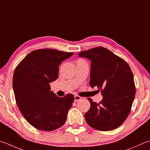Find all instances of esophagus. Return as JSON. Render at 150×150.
Returning a JSON list of instances; mask_svg holds the SVG:
<instances>
[{
  "label": "esophagus",
  "mask_w": 150,
  "mask_h": 150,
  "mask_svg": "<svg viewBox=\"0 0 150 150\" xmlns=\"http://www.w3.org/2000/svg\"><path fill=\"white\" fill-rule=\"evenodd\" d=\"M81 99H82V97L79 96H78V95L75 96V102H77L78 101L81 100Z\"/></svg>",
  "instance_id": "obj_1"
}]
</instances>
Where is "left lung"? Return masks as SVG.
<instances>
[{"label":"left lung","mask_w":150,"mask_h":150,"mask_svg":"<svg viewBox=\"0 0 150 150\" xmlns=\"http://www.w3.org/2000/svg\"><path fill=\"white\" fill-rule=\"evenodd\" d=\"M91 60L90 85L101 90L103 99L97 103L91 98L84 114L87 124L99 131H111L124 122L135 96L133 74L129 64L110 50L98 47L78 53Z\"/></svg>","instance_id":"left-lung-1"}]
</instances>
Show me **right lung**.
I'll return each mask as SVG.
<instances>
[{
  "mask_svg": "<svg viewBox=\"0 0 150 150\" xmlns=\"http://www.w3.org/2000/svg\"><path fill=\"white\" fill-rule=\"evenodd\" d=\"M73 52L51 49L30 52L14 71L13 88L20 112L31 125L43 131L62 127L74 101L71 93L59 98L49 83L58 77V66Z\"/></svg>",
  "mask_w": 150,
  "mask_h": 150,
  "instance_id": "1",
  "label": "right lung"
}]
</instances>
